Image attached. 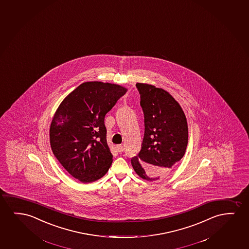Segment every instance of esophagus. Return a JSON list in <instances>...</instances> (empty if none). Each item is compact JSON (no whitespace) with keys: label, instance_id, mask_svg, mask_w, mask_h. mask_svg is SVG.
I'll return each instance as SVG.
<instances>
[{"label":"esophagus","instance_id":"34e87169","mask_svg":"<svg viewBox=\"0 0 249 249\" xmlns=\"http://www.w3.org/2000/svg\"><path fill=\"white\" fill-rule=\"evenodd\" d=\"M116 150H117V152L122 153V152H123V150H124V147L122 144H118V145H116Z\"/></svg>","mask_w":249,"mask_h":249}]
</instances>
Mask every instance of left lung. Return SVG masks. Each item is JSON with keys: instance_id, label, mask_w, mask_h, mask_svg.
I'll use <instances>...</instances> for the list:
<instances>
[{"instance_id": "obj_1", "label": "left lung", "mask_w": 249, "mask_h": 249, "mask_svg": "<svg viewBox=\"0 0 249 249\" xmlns=\"http://www.w3.org/2000/svg\"><path fill=\"white\" fill-rule=\"evenodd\" d=\"M144 116L141 150L131 159L133 169L147 181L170 174L184 157L188 144V124L180 105L166 90L137 83Z\"/></svg>"}]
</instances>
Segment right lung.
Instances as JSON below:
<instances>
[{
  "label": "right lung",
  "instance_id": "obj_1",
  "mask_svg": "<svg viewBox=\"0 0 249 249\" xmlns=\"http://www.w3.org/2000/svg\"><path fill=\"white\" fill-rule=\"evenodd\" d=\"M126 92L127 89L114 83L83 82L55 111L49 129L52 151L80 182L98 180L111 166L105 116Z\"/></svg>",
  "mask_w": 249,
  "mask_h": 249
}]
</instances>
